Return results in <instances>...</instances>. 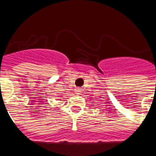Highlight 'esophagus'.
Wrapping results in <instances>:
<instances>
[{"label": "esophagus", "mask_w": 156, "mask_h": 156, "mask_svg": "<svg viewBox=\"0 0 156 156\" xmlns=\"http://www.w3.org/2000/svg\"><path fill=\"white\" fill-rule=\"evenodd\" d=\"M75 93L76 94H80L81 93L80 88H76V89H75Z\"/></svg>", "instance_id": "obj_1"}]
</instances>
